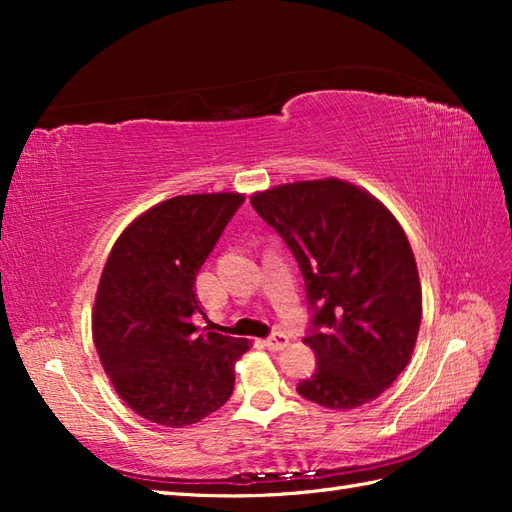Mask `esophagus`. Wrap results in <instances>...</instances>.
<instances>
[{
    "instance_id": "esophagus-1",
    "label": "esophagus",
    "mask_w": 512,
    "mask_h": 512,
    "mask_svg": "<svg viewBox=\"0 0 512 512\" xmlns=\"http://www.w3.org/2000/svg\"><path fill=\"white\" fill-rule=\"evenodd\" d=\"M288 345V334H284V332H273L266 339V347L268 350H275V352H279V350H284V347Z\"/></svg>"
}]
</instances>
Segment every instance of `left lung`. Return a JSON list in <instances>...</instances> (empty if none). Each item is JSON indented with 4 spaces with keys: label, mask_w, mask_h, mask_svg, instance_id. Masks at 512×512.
I'll list each match as a JSON object with an SVG mask.
<instances>
[{
    "label": "left lung",
    "mask_w": 512,
    "mask_h": 512,
    "mask_svg": "<svg viewBox=\"0 0 512 512\" xmlns=\"http://www.w3.org/2000/svg\"><path fill=\"white\" fill-rule=\"evenodd\" d=\"M295 255L312 310L306 341L317 369L299 394L328 409L378 398L407 367L422 292L400 224L367 191L341 180L295 182L250 198Z\"/></svg>",
    "instance_id": "1"
}]
</instances>
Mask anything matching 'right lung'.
Listing matches in <instances>:
<instances>
[{
  "label": "right lung",
  "instance_id": "1",
  "mask_svg": "<svg viewBox=\"0 0 512 512\" xmlns=\"http://www.w3.org/2000/svg\"><path fill=\"white\" fill-rule=\"evenodd\" d=\"M239 193L178 195L125 228L103 268L92 334L114 389L138 416L187 427L220 409L235 387L246 339L195 328V277Z\"/></svg>",
  "mask_w": 512,
  "mask_h": 512
}]
</instances>
